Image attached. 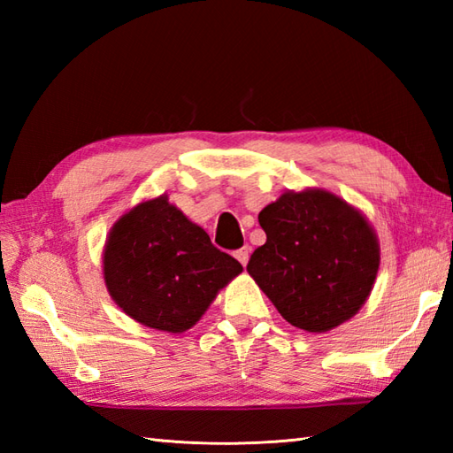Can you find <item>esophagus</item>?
Instances as JSON below:
<instances>
[{
	"label": "esophagus",
	"mask_w": 453,
	"mask_h": 453,
	"mask_svg": "<svg viewBox=\"0 0 453 453\" xmlns=\"http://www.w3.org/2000/svg\"><path fill=\"white\" fill-rule=\"evenodd\" d=\"M249 255H251V249H249V245H245V247H242V249H237L235 251V258L239 263H242L243 266L249 263Z\"/></svg>",
	"instance_id": "34e87169"
}]
</instances>
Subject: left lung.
Returning a JSON list of instances; mask_svg holds the SVG:
<instances>
[{"mask_svg": "<svg viewBox=\"0 0 453 453\" xmlns=\"http://www.w3.org/2000/svg\"><path fill=\"white\" fill-rule=\"evenodd\" d=\"M266 243L247 273L284 319L307 333L349 321L368 300L380 243L362 211L329 190H286L261 210Z\"/></svg>", "mask_w": 453, "mask_h": 453, "instance_id": "obj_1", "label": "left lung"}]
</instances>
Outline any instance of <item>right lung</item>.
<instances>
[{
	"mask_svg": "<svg viewBox=\"0 0 453 453\" xmlns=\"http://www.w3.org/2000/svg\"><path fill=\"white\" fill-rule=\"evenodd\" d=\"M243 271L211 245L167 195L140 202L112 226L103 251L107 290L120 310L150 329L185 333L221 288Z\"/></svg>",
	"mask_w": 453,
	"mask_h": 453,
	"instance_id": "1",
	"label": "right lung"
}]
</instances>
